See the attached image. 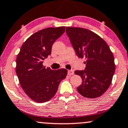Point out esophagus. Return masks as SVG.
<instances>
[{
  "label": "esophagus",
  "instance_id": "esophagus-1",
  "mask_svg": "<svg viewBox=\"0 0 128 128\" xmlns=\"http://www.w3.org/2000/svg\"><path fill=\"white\" fill-rule=\"evenodd\" d=\"M68 74L69 76L72 75V74H74V71L72 70H70L68 71Z\"/></svg>",
  "mask_w": 128,
  "mask_h": 128
}]
</instances>
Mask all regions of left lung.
I'll return each instance as SVG.
<instances>
[{
  "mask_svg": "<svg viewBox=\"0 0 128 128\" xmlns=\"http://www.w3.org/2000/svg\"><path fill=\"white\" fill-rule=\"evenodd\" d=\"M66 31L76 55L86 59L85 69L74 72L82 79L77 91L87 98L100 97L109 87L115 70L109 46L101 37L87 29L67 27Z\"/></svg>",
  "mask_w": 128,
  "mask_h": 128,
  "instance_id": "left-lung-1",
  "label": "left lung"
}]
</instances>
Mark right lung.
Listing matches in <instances>:
<instances>
[{
	"instance_id": "1",
	"label": "right lung",
	"mask_w": 128,
	"mask_h": 128,
	"mask_svg": "<svg viewBox=\"0 0 128 128\" xmlns=\"http://www.w3.org/2000/svg\"><path fill=\"white\" fill-rule=\"evenodd\" d=\"M66 27L47 28L39 30L26 40L16 58V72L25 93L38 103L47 102L57 91L66 77L65 68L53 70L42 65L51 53L54 42L65 32Z\"/></svg>"
}]
</instances>
